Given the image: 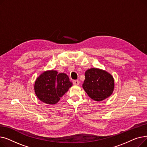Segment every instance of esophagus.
Wrapping results in <instances>:
<instances>
[{"label":"esophagus","mask_w":147,"mask_h":147,"mask_svg":"<svg viewBox=\"0 0 147 147\" xmlns=\"http://www.w3.org/2000/svg\"><path fill=\"white\" fill-rule=\"evenodd\" d=\"M73 83L74 84H75V85H78V84H79V83H80V82L78 80H73Z\"/></svg>","instance_id":"1"}]
</instances>
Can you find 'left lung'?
Segmentation results:
<instances>
[{
  "label": "left lung",
  "instance_id": "left-lung-1",
  "mask_svg": "<svg viewBox=\"0 0 147 147\" xmlns=\"http://www.w3.org/2000/svg\"><path fill=\"white\" fill-rule=\"evenodd\" d=\"M83 88L90 98L96 101H101L113 94L114 79L107 71L92 68L85 72Z\"/></svg>",
  "mask_w": 147,
  "mask_h": 147
}]
</instances>
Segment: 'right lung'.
Instances as JSON below:
<instances>
[{"label":"right lung","instance_id":"right-lung-1","mask_svg":"<svg viewBox=\"0 0 147 147\" xmlns=\"http://www.w3.org/2000/svg\"><path fill=\"white\" fill-rule=\"evenodd\" d=\"M73 83L65 73L51 70L43 73L35 82L34 91L41 101L48 104L57 103Z\"/></svg>","mask_w":147,"mask_h":147}]
</instances>
